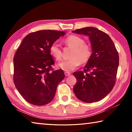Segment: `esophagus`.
Returning <instances> with one entry per match:
<instances>
[{
  "instance_id": "obj_1",
  "label": "esophagus",
  "mask_w": 132,
  "mask_h": 132,
  "mask_svg": "<svg viewBox=\"0 0 132 132\" xmlns=\"http://www.w3.org/2000/svg\"><path fill=\"white\" fill-rule=\"evenodd\" d=\"M64 75H65L66 76H70L71 75V73L70 72H68V71H65L64 72Z\"/></svg>"
}]
</instances>
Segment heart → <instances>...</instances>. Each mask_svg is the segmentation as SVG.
Segmentation results:
<instances>
[{
    "mask_svg": "<svg viewBox=\"0 0 132 132\" xmlns=\"http://www.w3.org/2000/svg\"><path fill=\"white\" fill-rule=\"evenodd\" d=\"M64 43L69 47L73 48L70 53V58L64 60L59 63L58 66L62 70L70 71L74 70L80 65V63L87 62L92 55V48L88 44H85V41L77 35H71L66 38ZM50 51L52 56L60 61L62 59V51L57 42H54L51 45Z\"/></svg>",
    "mask_w": 132,
    "mask_h": 132,
    "instance_id": "heart-1",
    "label": "heart"
}]
</instances>
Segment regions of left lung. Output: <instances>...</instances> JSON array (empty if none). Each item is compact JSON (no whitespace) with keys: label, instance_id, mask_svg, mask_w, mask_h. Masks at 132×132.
<instances>
[{"label":"left lung","instance_id":"left-lung-1","mask_svg":"<svg viewBox=\"0 0 132 132\" xmlns=\"http://www.w3.org/2000/svg\"><path fill=\"white\" fill-rule=\"evenodd\" d=\"M73 32L88 36L93 51L84 70L73 73L77 79L73 91L78 99L84 102L100 101L115 86L119 54L112 40L103 31L86 27Z\"/></svg>","mask_w":132,"mask_h":132}]
</instances>
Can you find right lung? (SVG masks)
<instances>
[{
    "mask_svg": "<svg viewBox=\"0 0 132 132\" xmlns=\"http://www.w3.org/2000/svg\"><path fill=\"white\" fill-rule=\"evenodd\" d=\"M64 31L39 30L24 38L13 59V81L26 101L44 105L55 97L57 87L64 78L63 70H54L50 47Z\"/></svg>",
    "mask_w": 132,
    "mask_h": 132,
    "instance_id": "1",
    "label": "right lung"
}]
</instances>
